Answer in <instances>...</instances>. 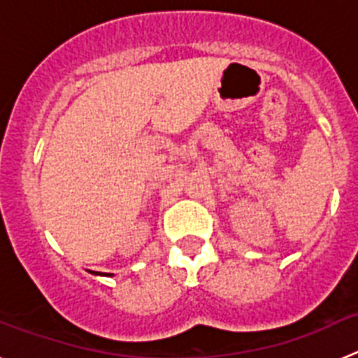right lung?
<instances>
[{
    "label": "right lung",
    "mask_w": 358,
    "mask_h": 358,
    "mask_svg": "<svg viewBox=\"0 0 358 358\" xmlns=\"http://www.w3.org/2000/svg\"><path fill=\"white\" fill-rule=\"evenodd\" d=\"M91 274H94V276H115V274L110 273H96V271H91Z\"/></svg>",
    "instance_id": "right-lung-1"
}]
</instances>
